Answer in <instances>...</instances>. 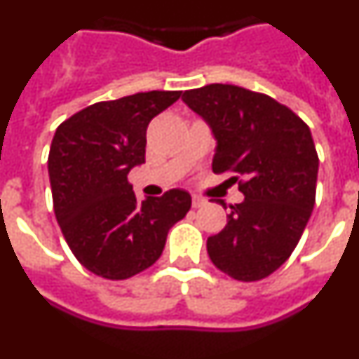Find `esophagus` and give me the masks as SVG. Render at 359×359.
<instances>
[{
	"label": "esophagus",
	"mask_w": 359,
	"mask_h": 359,
	"mask_svg": "<svg viewBox=\"0 0 359 359\" xmlns=\"http://www.w3.org/2000/svg\"><path fill=\"white\" fill-rule=\"evenodd\" d=\"M205 203H207V199H205V198H199V196H192V207H194V208L203 207Z\"/></svg>",
	"instance_id": "1"
}]
</instances>
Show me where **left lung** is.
I'll list each match as a JSON object with an SVG mask.
<instances>
[{
    "label": "left lung",
    "mask_w": 359,
    "mask_h": 359,
    "mask_svg": "<svg viewBox=\"0 0 359 359\" xmlns=\"http://www.w3.org/2000/svg\"><path fill=\"white\" fill-rule=\"evenodd\" d=\"M182 98L217 140L212 170L231 174L244 194L230 205L226 226L208 237L210 261L236 280H261L290 259L315 207L318 154L309 128L275 98L233 84Z\"/></svg>",
    "instance_id": "obj_1"
}]
</instances>
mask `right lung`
<instances>
[{
    "label": "right lung",
    "mask_w": 359,
    "mask_h": 359,
    "mask_svg": "<svg viewBox=\"0 0 359 359\" xmlns=\"http://www.w3.org/2000/svg\"><path fill=\"white\" fill-rule=\"evenodd\" d=\"M182 91H147L97 102L57 128L48 154L53 212L77 261L123 280L160 259L170 226L187 215L189 192L136 201L128 174L145 163L147 126Z\"/></svg>",
    "instance_id": "obj_1"
}]
</instances>
